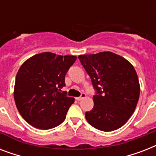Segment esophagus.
Here are the masks:
<instances>
[{
  "mask_svg": "<svg viewBox=\"0 0 156 156\" xmlns=\"http://www.w3.org/2000/svg\"><path fill=\"white\" fill-rule=\"evenodd\" d=\"M85 97H86V94H85V93H82L79 97L76 98V100H78V101H80V100H83V99H84V98H85Z\"/></svg>",
  "mask_w": 156,
  "mask_h": 156,
  "instance_id": "1",
  "label": "esophagus"
}]
</instances>
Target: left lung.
I'll return each instance as SVG.
<instances>
[{
  "instance_id": "left-lung-1",
  "label": "left lung",
  "mask_w": 156,
  "mask_h": 156,
  "mask_svg": "<svg viewBox=\"0 0 156 156\" xmlns=\"http://www.w3.org/2000/svg\"><path fill=\"white\" fill-rule=\"evenodd\" d=\"M78 59L96 90L92 110L85 114L87 122L105 132L121 128L133 113L140 95L133 66L111 52L80 55Z\"/></svg>"
}]
</instances>
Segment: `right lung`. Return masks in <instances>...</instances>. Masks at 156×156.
Here are the masks:
<instances>
[{"label":"right lung","instance_id":"right-lung-1","mask_svg":"<svg viewBox=\"0 0 156 156\" xmlns=\"http://www.w3.org/2000/svg\"><path fill=\"white\" fill-rule=\"evenodd\" d=\"M77 56L42 52L27 59L16 75L14 101L19 113L30 126L49 129L61 125L74 98L60 90Z\"/></svg>","mask_w":156,"mask_h":156}]
</instances>
